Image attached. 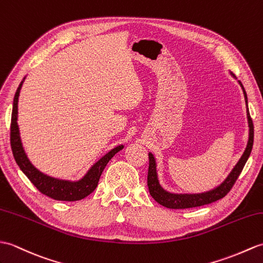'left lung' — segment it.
I'll list each match as a JSON object with an SVG mask.
<instances>
[{
  "label": "left lung",
  "instance_id": "left-lung-1",
  "mask_svg": "<svg viewBox=\"0 0 263 263\" xmlns=\"http://www.w3.org/2000/svg\"><path fill=\"white\" fill-rule=\"evenodd\" d=\"M241 87L243 89L244 99L248 106V97L246 89H244L241 82H239ZM248 121H249V141L246 148V151L242 155L241 159L235 164V167L232 170L231 174L228 176L221 185L214 188L213 191L201 193V194H172L164 191L160 186L159 180H158L157 176V169H156V160L152 154H149V170H148V187L150 195L156 201H158L160 205L167 207V209L173 210H185V209H192V207H198L206 204L214 203V201L223 198L227 196L228 193L231 191L232 187L234 186L236 179L239 178L240 174L242 173L243 167L246 166L247 160L249 159L250 154H251L252 146H253V138H254V129H253V122L251 117H250L249 108H248Z\"/></svg>",
  "mask_w": 263,
  "mask_h": 263
}]
</instances>
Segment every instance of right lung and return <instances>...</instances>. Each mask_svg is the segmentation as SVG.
<instances>
[{"instance_id":"right-lung-1","label":"right lung","mask_w":263,"mask_h":263,"mask_svg":"<svg viewBox=\"0 0 263 263\" xmlns=\"http://www.w3.org/2000/svg\"><path fill=\"white\" fill-rule=\"evenodd\" d=\"M23 82L24 78L15 91L13 100V108H12L11 117L10 141L12 152H13V157L17 163V166L20 167L23 174L28 177L29 180L32 182L35 188L48 197L56 200L66 201H75L85 198L88 196L90 193L94 192V189L97 187V184H99L100 177L103 173L104 168H105L107 162L112 159L113 156L117 154V152L123 149V145H119L117 148H114L109 152H107L105 156L102 157L99 161L94 163L87 172V174L78 181L56 179L42 174L28 159L26 152L23 150L19 125H17V101H19L20 89L22 87Z\"/></svg>"}]
</instances>
